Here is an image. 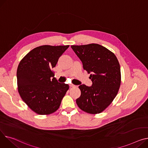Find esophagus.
Listing matches in <instances>:
<instances>
[{"label":"esophagus","mask_w":148,"mask_h":148,"mask_svg":"<svg viewBox=\"0 0 148 148\" xmlns=\"http://www.w3.org/2000/svg\"><path fill=\"white\" fill-rule=\"evenodd\" d=\"M69 86H70V87H74V86H75V85H74V84H69Z\"/></svg>","instance_id":"esophagus-1"}]
</instances>
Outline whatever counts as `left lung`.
Wrapping results in <instances>:
<instances>
[{"label": "left lung", "mask_w": 148, "mask_h": 148, "mask_svg": "<svg viewBox=\"0 0 148 148\" xmlns=\"http://www.w3.org/2000/svg\"><path fill=\"white\" fill-rule=\"evenodd\" d=\"M92 82L79 86L76 103L82 110L95 114L102 112L116 96L121 84V70L116 56L106 47L92 43L71 46Z\"/></svg>", "instance_id": "8db88e82"}]
</instances>
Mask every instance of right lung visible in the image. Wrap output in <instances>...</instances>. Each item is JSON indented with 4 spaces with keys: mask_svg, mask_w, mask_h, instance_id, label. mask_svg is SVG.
<instances>
[{
    "mask_svg": "<svg viewBox=\"0 0 148 148\" xmlns=\"http://www.w3.org/2000/svg\"><path fill=\"white\" fill-rule=\"evenodd\" d=\"M68 47H37L28 52L18 65V92L23 101L38 114L47 115L55 112L68 90V84L59 83L52 71Z\"/></svg>",
    "mask_w": 148,
    "mask_h": 148,
    "instance_id": "add662e5",
    "label": "right lung"
}]
</instances>
